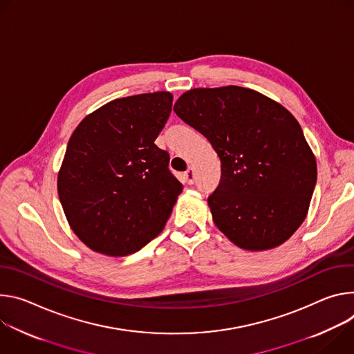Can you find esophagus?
<instances>
[{"label":"esophagus","instance_id":"34e87169","mask_svg":"<svg viewBox=\"0 0 354 354\" xmlns=\"http://www.w3.org/2000/svg\"><path fill=\"white\" fill-rule=\"evenodd\" d=\"M184 178H185V183L187 184H194V180H195V174H194V169L192 167H188V170L184 173Z\"/></svg>","mask_w":354,"mask_h":354}]
</instances>
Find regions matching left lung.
<instances>
[{
    "instance_id": "left-lung-1",
    "label": "left lung",
    "mask_w": 354,
    "mask_h": 354,
    "mask_svg": "<svg viewBox=\"0 0 354 354\" xmlns=\"http://www.w3.org/2000/svg\"><path fill=\"white\" fill-rule=\"evenodd\" d=\"M221 159V181L208 197L218 229L245 250L288 241L304 222L317 184V160L292 113L238 86L194 88L174 104Z\"/></svg>"
}]
</instances>
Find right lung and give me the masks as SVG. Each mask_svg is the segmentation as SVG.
<instances>
[{"instance_id": "1", "label": "right lung", "mask_w": 354, "mask_h": 354, "mask_svg": "<svg viewBox=\"0 0 354 354\" xmlns=\"http://www.w3.org/2000/svg\"><path fill=\"white\" fill-rule=\"evenodd\" d=\"M173 105L167 91L113 100L74 129L57 176L70 227L91 250L127 256L159 234L183 184L154 145Z\"/></svg>"}]
</instances>
